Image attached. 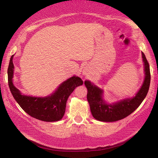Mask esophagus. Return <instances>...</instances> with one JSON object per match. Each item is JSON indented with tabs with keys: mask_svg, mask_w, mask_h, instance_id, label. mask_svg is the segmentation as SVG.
Returning a JSON list of instances; mask_svg holds the SVG:
<instances>
[{
	"mask_svg": "<svg viewBox=\"0 0 158 158\" xmlns=\"http://www.w3.org/2000/svg\"><path fill=\"white\" fill-rule=\"evenodd\" d=\"M87 73H88V70H83V74H84V75H86V74H88Z\"/></svg>",
	"mask_w": 158,
	"mask_h": 158,
	"instance_id": "34e87169",
	"label": "esophagus"
}]
</instances>
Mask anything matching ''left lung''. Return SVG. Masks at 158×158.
<instances>
[{"label": "left lung", "instance_id": "8db88e82", "mask_svg": "<svg viewBox=\"0 0 158 158\" xmlns=\"http://www.w3.org/2000/svg\"><path fill=\"white\" fill-rule=\"evenodd\" d=\"M142 57L145 64V81L135 97L132 98L125 99L113 105H107L102 98V90L92 85L88 81H85L88 91L87 99L91 113L96 119L106 122L122 119L135 111L142 103L148 93L151 81L149 64L143 52H142Z\"/></svg>", "mask_w": 158, "mask_h": 158}]
</instances>
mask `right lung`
Wrapping results in <instances>:
<instances>
[{"label":"right lung","mask_w":158,"mask_h":158,"mask_svg":"<svg viewBox=\"0 0 158 158\" xmlns=\"http://www.w3.org/2000/svg\"><path fill=\"white\" fill-rule=\"evenodd\" d=\"M13 56L10 59L8 67V83L13 98L29 115L44 122H56L61 119L65 113L67 99L77 86L83 84L80 77H72L60 85L52 96L46 98L27 96L21 93L13 85Z\"/></svg>","instance_id":"obj_1"}]
</instances>
